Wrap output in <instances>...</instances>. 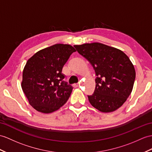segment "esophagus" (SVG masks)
<instances>
[{
	"instance_id": "1",
	"label": "esophagus",
	"mask_w": 152,
	"mask_h": 152,
	"mask_svg": "<svg viewBox=\"0 0 152 152\" xmlns=\"http://www.w3.org/2000/svg\"><path fill=\"white\" fill-rule=\"evenodd\" d=\"M73 86L74 88L78 87V86H79V84H73Z\"/></svg>"
}]
</instances>
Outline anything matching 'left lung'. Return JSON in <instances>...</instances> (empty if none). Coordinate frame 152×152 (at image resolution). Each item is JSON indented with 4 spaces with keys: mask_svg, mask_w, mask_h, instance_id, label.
Here are the masks:
<instances>
[{
    "mask_svg": "<svg viewBox=\"0 0 152 152\" xmlns=\"http://www.w3.org/2000/svg\"><path fill=\"white\" fill-rule=\"evenodd\" d=\"M74 47L90 62L97 76L94 94L88 95L90 104L104 113L120 108L130 95L135 79L128 57L120 50L99 42Z\"/></svg>",
    "mask_w": 152,
    "mask_h": 152,
    "instance_id": "1",
    "label": "left lung"
}]
</instances>
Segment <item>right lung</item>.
Returning a JSON list of instances; mask_svg holds the SVG:
<instances>
[{
    "instance_id": "add662e5",
    "label": "right lung",
    "mask_w": 152,
    "mask_h": 152,
    "mask_svg": "<svg viewBox=\"0 0 152 152\" xmlns=\"http://www.w3.org/2000/svg\"><path fill=\"white\" fill-rule=\"evenodd\" d=\"M75 51L69 44H57L39 51L27 61L22 88L29 104L38 112H53L67 102L73 87L63 80L62 70Z\"/></svg>"
}]
</instances>
